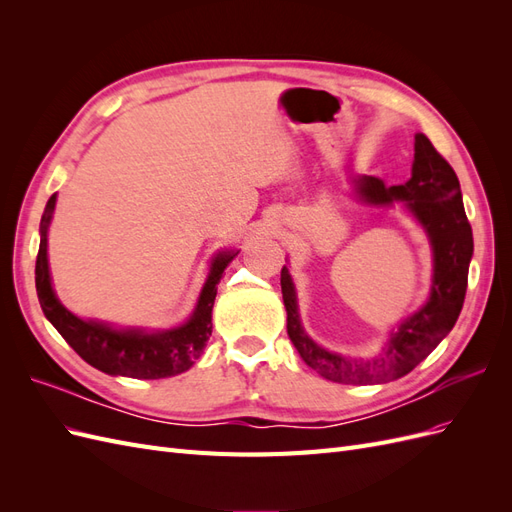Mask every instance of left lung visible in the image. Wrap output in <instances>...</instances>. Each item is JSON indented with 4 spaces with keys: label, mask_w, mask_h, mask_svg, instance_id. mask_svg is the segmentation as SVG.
<instances>
[{
    "label": "left lung",
    "mask_w": 512,
    "mask_h": 512,
    "mask_svg": "<svg viewBox=\"0 0 512 512\" xmlns=\"http://www.w3.org/2000/svg\"><path fill=\"white\" fill-rule=\"evenodd\" d=\"M354 192L367 205L386 207L401 200L425 228L433 250V282L425 305L399 324L380 354L371 359H348L324 350L303 331L297 292L286 267L282 269V294L288 337L309 367L339 384H380L410 374L455 327L468 288L474 252L472 226L453 166L421 132L414 136L412 177L404 185L386 188L382 179L363 175L354 179Z\"/></svg>",
    "instance_id": "8db88e82"
}]
</instances>
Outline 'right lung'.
<instances>
[{"mask_svg": "<svg viewBox=\"0 0 512 512\" xmlns=\"http://www.w3.org/2000/svg\"><path fill=\"white\" fill-rule=\"evenodd\" d=\"M57 194L46 203L40 220V250L36 258V290L44 316L66 339L72 350L104 374L126 376L138 380L170 378L188 371L203 354L211 335V309L224 269L239 252H222L213 258L207 282L200 292L190 320L175 329L143 331L113 329L111 324L83 320L59 303L51 286L49 258H46V232L55 211Z\"/></svg>", "mask_w": 512, "mask_h": 512, "instance_id": "1", "label": "right lung"}]
</instances>
